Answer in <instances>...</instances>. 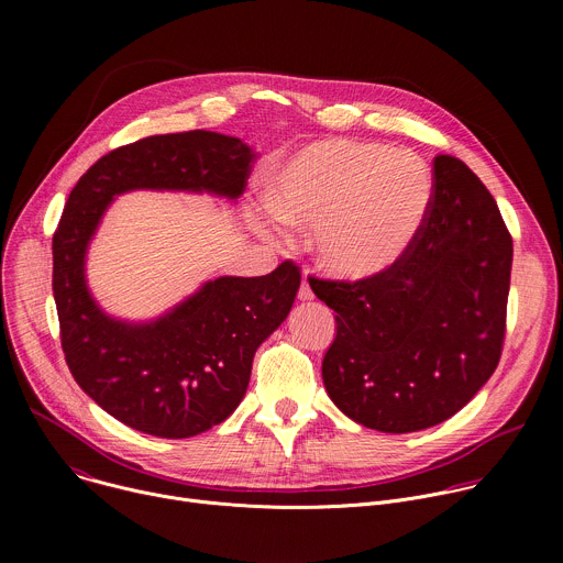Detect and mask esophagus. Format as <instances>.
<instances>
[{
    "label": "esophagus",
    "instance_id": "obj_1",
    "mask_svg": "<svg viewBox=\"0 0 563 563\" xmlns=\"http://www.w3.org/2000/svg\"><path fill=\"white\" fill-rule=\"evenodd\" d=\"M298 298H300V300H311V298H313V291H311L307 278H305V280L300 283V287H298Z\"/></svg>",
    "mask_w": 563,
    "mask_h": 563
}]
</instances>
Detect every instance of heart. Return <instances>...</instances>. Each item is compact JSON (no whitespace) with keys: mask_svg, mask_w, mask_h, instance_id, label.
I'll list each match as a JSON object with an SVG mask.
<instances>
[{"mask_svg":"<svg viewBox=\"0 0 563 563\" xmlns=\"http://www.w3.org/2000/svg\"><path fill=\"white\" fill-rule=\"evenodd\" d=\"M267 209L311 229L320 269L339 280H372L410 252L432 202V176L408 148L323 140L272 176Z\"/></svg>","mask_w":563,"mask_h":563,"instance_id":"heart-1","label":"heart"}]
</instances>
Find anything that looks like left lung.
Wrapping results in <instances>:
<instances>
[{"label": "left lung", "instance_id": "1", "mask_svg": "<svg viewBox=\"0 0 563 563\" xmlns=\"http://www.w3.org/2000/svg\"><path fill=\"white\" fill-rule=\"evenodd\" d=\"M512 235L486 185L437 155L432 202L410 252L372 280L309 278L336 311L323 358L330 398L378 432H417L456 415L499 365Z\"/></svg>", "mask_w": 563, "mask_h": 563}]
</instances>
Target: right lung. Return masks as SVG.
<instances>
[{"label": "right lung", "mask_w": 563, "mask_h": 563, "mask_svg": "<svg viewBox=\"0 0 563 563\" xmlns=\"http://www.w3.org/2000/svg\"><path fill=\"white\" fill-rule=\"evenodd\" d=\"M250 146L211 131L151 135L118 146L77 180L53 233V296L66 365L96 404L124 426L189 439L243 400L258 345L287 318L300 267L256 278L222 276L148 325H126L93 302L85 283L89 240L115 194L189 189L238 198L252 174Z\"/></svg>", "instance_id": "1"}]
</instances>
